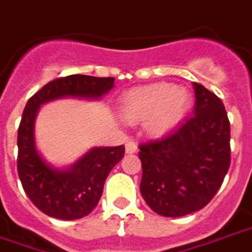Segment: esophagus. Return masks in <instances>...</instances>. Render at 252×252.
Masks as SVG:
<instances>
[{"mask_svg": "<svg viewBox=\"0 0 252 252\" xmlns=\"http://www.w3.org/2000/svg\"><path fill=\"white\" fill-rule=\"evenodd\" d=\"M126 154H136L137 152V144H136L135 141L129 140L126 144Z\"/></svg>", "mask_w": 252, "mask_h": 252, "instance_id": "1", "label": "esophagus"}]
</instances>
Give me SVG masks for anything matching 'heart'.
Returning a JSON list of instances; mask_svg holds the SVG:
<instances>
[{
	"mask_svg": "<svg viewBox=\"0 0 252 252\" xmlns=\"http://www.w3.org/2000/svg\"><path fill=\"white\" fill-rule=\"evenodd\" d=\"M189 104L186 88L156 83L128 91L121 98L120 111L128 123L147 121V132L154 137H163L183 121Z\"/></svg>",
	"mask_w": 252,
	"mask_h": 252,
	"instance_id": "b5f03b06",
	"label": "heart"
}]
</instances>
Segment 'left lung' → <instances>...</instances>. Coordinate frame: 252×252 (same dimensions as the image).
<instances>
[{"label": "left lung", "instance_id": "left-lung-1", "mask_svg": "<svg viewBox=\"0 0 252 252\" xmlns=\"http://www.w3.org/2000/svg\"><path fill=\"white\" fill-rule=\"evenodd\" d=\"M192 117L161 140L140 145V192L151 210L179 218L206 207L230 168V121L215 93L193 83Z\"/></svg>", "mask_w": 252, "mask_h": 252}]
</instances>
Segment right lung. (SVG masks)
Returning a JSON list of instances; mask_svg holds the SVG:
<instances>
[{
    "mask_svg": "<svg viewBox=\"0 0 252 252\" xmlns=\"http://www.w3.org/2000/svg\"><path fill=\"white\" fill-rule=\"evenodd\" d=\"M113 77L72 74L44 85L25 105L17 137V169L32 203L48 216L74 220L89 215L101 197L105 179L124 158L126 148L93 147L72 165L55 167L37 150V113L41 105L59 98L100 100L113 88Z\"/></svg>",
    "mask_w": 252,
    "mask_h": 252,
    "instance_id": "add662e5",
    "label": "right lung"
}]
</instances>
